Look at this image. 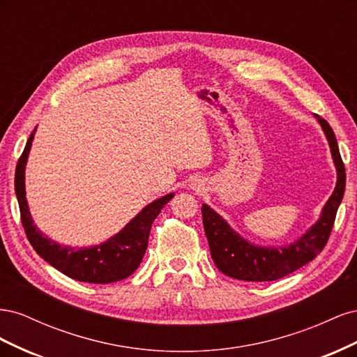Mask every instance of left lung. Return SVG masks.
I'll return each mask as SVG.
<instances>
[{"label": "left lung", "mask_w": 357, "mask_h": 357, "mask_svg": "<svg viewBox=\"0 0 357 357\" xmlns=\"http://www.w3.org/2000/svg\"><path fill=\"white\" fill-rule=\"evenodd\" d=\"M317 119L328 137L335 167L338 171L337 188L323 208L320 220L289 247L264 248L244 241L218 213L204 204L201 207L204 231L207 235L213 261L223 274L244 282H274L307 265L328 244L344 197L345 167L332 128L323 117L317 116Z\"/></svg>", "instance_id": "left-lung-1"}]
</instances>
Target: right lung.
I'll return each instance as SVG.
<instances>
[{
  "mask_svg": "<svg viewBox=\"0 0 357 357\" xmlns=\"http://www.w3.org/2000/svg\"><path fill=\"white\" fill-rule=\"evenodd\" d=\"M31 134L26 146L20 155L15 172V190L19 202L20 220H22L26 238L34 250L45 259L47 264L55 266L58 271L77 282L107 284L114 283L131 275L143 261L146 253L149 234L153 220L158 218L164 205L174 197L169 195L159 198L149 204L146 208L135 215L125 228L107 243L89 248H71L59 245L43 235L32 223L31 214L25 198V164L31 149Z\"/></svg>",
  "mask_w": 357,
  "mask_h": 357,
  "instance_id": "1",
  "label": "right lung"
}]
</instances>
